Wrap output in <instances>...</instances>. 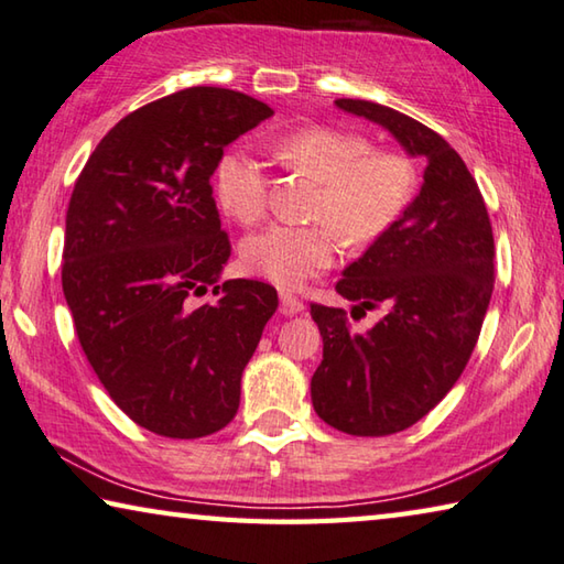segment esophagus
<instances>
[{"instance_id": "34e87169", "label": "esophagus", "mask_w": 564, "mask_h": 564, "mask_svg": "<svg viewBox=\"0 0 564 564\" xmlns=\"http://www.w3.org/2000/svg\"><path fill=\"white\" fill-rule=\"evenodd\" d=\"M304 310V304L294 297L292 292H280V312L284 317H292V315H300Z\"/></svg>"}]
</instances>
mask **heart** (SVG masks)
Masks as SVG:
<instances>
[{
	"label": "heart",
	"instance_id": "b5f03b06",
	"mask_svg": "<svg viewBox=\"0 0 564 564\" xmlns=\"http://www.w3.org/2000/svg\"><path fill=\"white\" fill-rule=\"evenodd\" d=\"M284 167L317 182L310 217L315 225H272L242 242V262L252 274L280 288H297L337 262L343 237L372 245L400 225L417 195V170L410 156L375 150L352 129L310 124L272 144ZM270 184L257 160L229 152L217 167L221 209L242 225L262 219Z\"/></svg>",
	"mask_w": 564,
	"mask_h": 564
}]
</instances>
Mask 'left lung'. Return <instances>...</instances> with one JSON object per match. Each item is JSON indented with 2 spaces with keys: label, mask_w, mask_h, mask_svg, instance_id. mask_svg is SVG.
Returning <instances> with one entry per match:
<instances>
[{
  "label": "left lung",
  "mask_w": 564,
  "mask_h": 564,
  "mask_svg": "<svg viewBox=\"0 0 564 564\" xmlns=\"http://www.w3.org/2000/svg\"><path fill=\"white\" fill-rule=\"evenodd\" d=\"M337 107L390 129L427 162L408 215L335 284L357 302L352 315L384 307V317L359 335L345 310L310 304L325 343L315 412L347 435L382 437L422 420L465 372L492 297L495 239L475 177L435 129L367 99Z\"/></svg>",
  "instance_id": "obj_1"
}]
</instances>
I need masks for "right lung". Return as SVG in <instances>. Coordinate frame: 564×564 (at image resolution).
<instances>
[{
    "label": "right lung",
    "instance_id": "right-lung-1",
    "mask_svg": "<svg viewBox=\"0 0 564 564\" xmlns=\"http://www.w3.org/2000/svg\"><path fill=\"white\" fill-rule=\"evenodd\" d=\"M272 115L235 89L174 91L119 119L74 182L64 300L99 382L154 435L207 437L235 420L280 304L267 282H217L232 245L209 184L225 147ZM209 286L218 300L195 305Z\"/></svg>",
    "mask_w": 564,
    "mask_h": 564
}]
</instances>
